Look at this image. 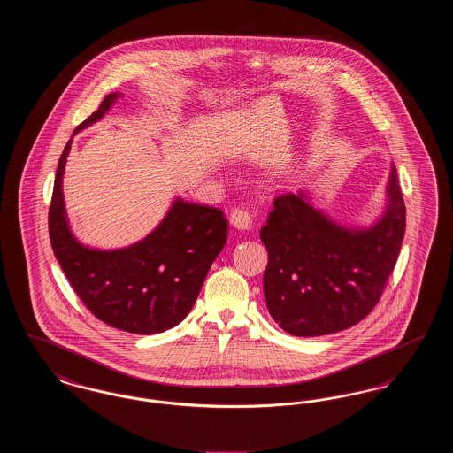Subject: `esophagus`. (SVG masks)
Returning <instances> with one entry per match:
<instances>
[{
  "label": "esophagus",
  "mask_w": 453,
  "mask_h": 453,
  "mask_svg": "<svg viewBox=\"0 0 453 453\" xmlns=\"http://www.w3.org/2000/svg\"><path fill=\"white\" fill-rule=\"evenodd\" d=\"M231 224H233L236 229L248 231V229H251V226H253V214H251L250 211H246V209H234V211L231 212Z\"/></svg>",
  "instance_id": "34e87169"
}]
</instances>
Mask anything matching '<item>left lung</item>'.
<instances>
[{
	"instance_id": "obj_1",
	"label": "left lung",
	"mask_w": 453,
	"mask_h": 453,
	"mask_svg": "<svg viewBox=\"0 0 453 453\" xmlns=\"http://www.w3.org/2000/svg\"><path fill=\"white\" fill-rule=\"evenodd\" d=\"M406 205L390 163L386 203L370 226L327 216L305 188L280 195L261 227L268 251L263 292L270 316L292 336H323L360 323L380 299L399 257Z\"/></svg>"
}]
</instances>
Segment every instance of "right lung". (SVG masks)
I'll return each instance as SVG.
<instances>
[{
    "mask_svg": "<svg viewBox=\"0 0 453 453\" xmlns=\"http://www.w3.org/2000/svg\"><path fill=\"white\" fill-rule=\"evenodd\" d=\"M124 95L115 91L74 134L102 120ZM73 137L61 154L49 209V236L56 259L91 314L132 334H156L181 323L227 241L220 209L174 196L166 216L137 242L98 250L71 231L63 178Z\"/></svg>",
    "mask_w": 453,
    "mask_h": 453,
    "instance_id": "right-lung-1",
    "label": "right lung"
}]
</instances>
